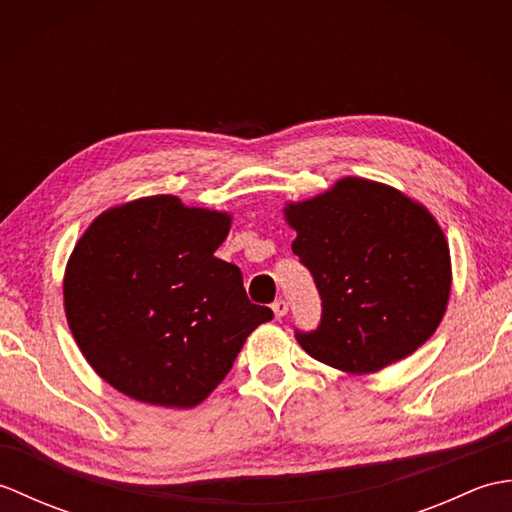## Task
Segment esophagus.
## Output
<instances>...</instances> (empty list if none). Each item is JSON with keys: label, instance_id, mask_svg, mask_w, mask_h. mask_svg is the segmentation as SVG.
<instances>
[{"label": "esophagus", "instance_id": "34e87169", "mask_svg": "<svg viewBox=\"0 0 512 512\" xmlns=\"http://www.w3.org/2000/svg\"><path fill=\"white\" fill-rule=\"evenodd\" d=\"M273 312H275L277 319L286 317V314H288V303H286L284 299H277V301L273 303Z\"/></svg>", "mask_w": 512, "mask_h": 512}]
</instances>
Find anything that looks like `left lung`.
<instances>
[{"instance_id": "obj_1", "label": "left lung", "mask_w": 512, "mask_h": 512, "mask_svg": "<svg viewBox=\"0 0 512 512\" xmlns=\"http://www.w3.org/2000/svg\"><path fill=\"white\" fill-rule=\"evenodd\" d=\"M284 217L323 301L321 325L297 332L319 363L365 376L431 339L451 297V253L427 206L383 182L345 176L286 202Z\"/></svg>"}]
</instances>
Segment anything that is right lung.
Segmentation results:
<instances>
[{
  "mask_svg": "<svg viewBox=\"0 0 512 512\" xmlns=\"http://www.w3.org/2000/svg\"><path fill=\"white\" fill-rule=\"evenodd\" d=\"M226 211L147 195L85 228L63 275V308L90 367L121 394L191 409L231 372L248 334L273 319L215 250Z\"/></svg>",
  "mask_w": 512,
  "mask_h": 512,
  "instance_id": "right-lung-1",
  "label": "right lung"
}]
</instances>
